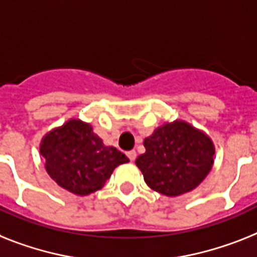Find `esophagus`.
Here are the masks:
<instances>
[{"label": "esophagus", "mask_w": 257, "mask_h": 257, "mask_svg": "<svg viewBox=\"0 0 257 257\" xmlns=\"http://www.w3.org/2000/svg\"><path fill=\"white\" fill-rule=\"evenodd\" d=\"M127 158L130 159L131 162H134V160L137 159V152L134 151V150H133V151H128V152H127Z\"/></svg>", "instance_id": "obj_1"}]
</instances>
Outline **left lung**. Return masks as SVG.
<instances>
[{
    "instance_id": "left-lung-1",
    "label": "left lung",
    "mask_w": 257,
    "mask_h": 257,
    "mask_svg": "<svg viewBox=\"0 0 257 257\" xmlns=\"http://www.w3.org/2000/svg\"><path fill=\"white\" fill-rule=\"evenodd\" d=\"M143 144L146 152L135 163L147 185L165 196L194 189L214 163L210 138L182 120L159 127Z\"/></svg>"
}]
</instances>
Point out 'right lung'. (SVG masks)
Listing matches in <instances>:
<instances>
[{"label": "right lung", "mask_w": 257, "mask_h": 257, "mask_svg": "<svg viewBox=\"0 0 257 257\" xmlns=\"http://www.w3.org/2000/svg\"><path fill=\"white\" fill-rule=\"evenodd\" d=\"M40 154L48 175L64 189L86 196L101 189L115 167L128 162L113 146H105L90 124L72 119L43 138Z\"/></svg>", "instance_id": "obj_1"}]
</instances>
